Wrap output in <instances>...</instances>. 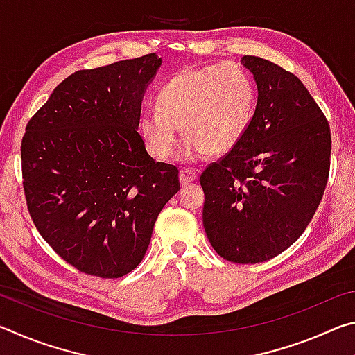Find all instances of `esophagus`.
<instances>
[{
    "label": "esophagus",
    "instance_id": "esophagus-1",
    "mask_svg": "<svg viewBox=\"0 0 355 355\" xmlns=\"http://www.w3.org/2000/svg\"><path fill=\"white\" fill-rule=\"evenodd\" d=\"M197 178V173L191 169H182L180 171V183L182 184H188L191 182H194Z\"/></svg>",
    "mask_w": 355,
    "mask_h": 355
}]
</instances>
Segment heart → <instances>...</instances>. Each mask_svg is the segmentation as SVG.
Returning a JSON list of instances; mask_svg holds the SVG:
<instances>
[{"label": "heart", "instance_id": "1", "mask_svg": "<svg viewBox=\"0 0 355 355\" xmlns=\"http://www.w3.org/2000/svg\"><path fill=\"white\" fill-rule=\"evenodd\" d=\"M158 107H147L139 133L155 159H166L178 142L182 163L225 155L248 133L255 111V87L244 69L233 64L186 69L159 89Z\"/></svg>", "mask_w": 355, "mask_h": 355}]
</instances>
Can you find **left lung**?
<instances>
[{"label":"left lung","mask_w":355,"mask_h":355,"mask_svg":"<svg viewBox=\"0 0 355 355\" xmlns=\"http://www.w3.org/2000/svg\"><path fill=\"white\" fill-rule=\"evenodd\" d=\"M241 64L257 84L250 127L236 148L200 175L203 227L233 263L277 257L302 235L327 184L330 128L302 81L258 56Z\"/></svg>","instance_id":"left-lung-1"}]
</instances>
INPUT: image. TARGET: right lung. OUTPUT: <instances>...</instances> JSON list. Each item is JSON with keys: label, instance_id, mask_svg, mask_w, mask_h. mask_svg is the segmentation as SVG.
Listing matches in <instances>:
<instances>
[{"label": "right lung", "instance_id": "right-lung-1", "mask_svg": "<svg viewBox=\"0 0 355 355\" xmlns=\"http://www.w3.org/2000/svg\"><path fill=\"white\" fill-rule=\"evenodd\" d=\"M161 64L152 53L75 71L26 125L29 214L53 250L84 274L133 271L180 189L177 167L156 163L137 133L144 94Z\"/></svg>", "mask_w": 355, "mask_h": 355}]
</instances>
